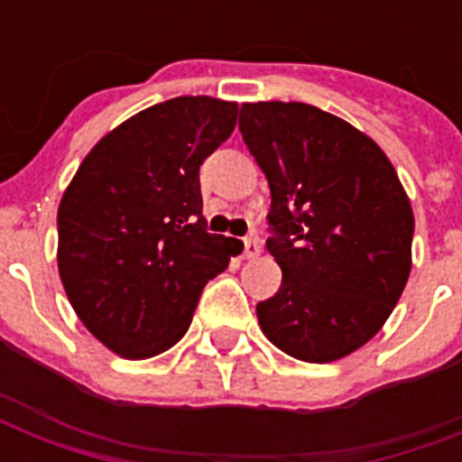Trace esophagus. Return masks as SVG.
<instances>
[{
	"label": "esophagus",
	"instance_id": "esophagus-1",
	"mask_svg": "<svg viewBox=\"0 0 462 462\" xmlns=\"http://www.w3.org/2000/svg\"><path fill=\"white\" fill-rule=\"evenodd\" d=\"M259 254H261L259 239L246 237V239H245V259H256Z\"/></svg>",
	"mask_w": 462,
	"mask_h": 462
}]
</instances>
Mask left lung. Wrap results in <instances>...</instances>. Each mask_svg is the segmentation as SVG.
I'll return each instance as SVG.
<instances>
[{
    "instance_id": "8db88e82",
    "label": "left lung",
    "mask_w": 462,
    "mask_h": 462,
    "mask_svg": "<svg viewBox=\"0 0 462 462\" xmlns=\"http://www.w3.org/2000/svg\"><path fill=\"white\" fill-rule=\"evenodd\" d=\"M239 132L271 187L268 252L282 271L256 304L263 336L326 365L369 343L412 268L415 217L395 167L366 134L304 103H245Z\"/></svg>"
}]
</instances>
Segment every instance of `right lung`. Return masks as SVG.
<instances>
[{
    "mask_svg": "<svg viewBox=\"0 0 462 462\" xmlns=\"http://www.w3.org/2000/svg\"><path fill=\"white\" fill-rule=\"evenodd\" d=\"M237 103L180 96L105 134L57 210V266L83 326L126 359L170 350L242 242L206 230L199 167L237 125Z\"/></svg>",
    "mask_w": 462,
    "mask_h": 462,
    "instance_id": "1",
    "label": "right lung"
}]
</instances>
